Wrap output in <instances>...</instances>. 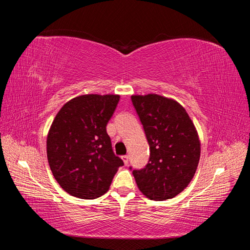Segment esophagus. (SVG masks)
I'll return each instance as SVG.
<instances>
[{
    "mask_svg": "<svg viewBox=\"0 0 250 250\" xmlns=\"http://www.w3.org/2000/svg\"><path fill=\"white\" fill-rule=\"evenodd\" d=\"M122 160H123L125 166H127V165H128V161H129V156H128V155H124V156H122Z\"/></svg>",
    "mask_w": 250,
    "mask_h": 250,
    "instance_id": "esophagus-1",
    "label": "esophagus"
}]
</instances>
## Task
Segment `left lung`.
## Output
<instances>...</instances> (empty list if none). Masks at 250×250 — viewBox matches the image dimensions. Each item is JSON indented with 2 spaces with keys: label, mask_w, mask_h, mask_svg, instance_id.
<instances>
[{
  "label": "left lung",
  "mask_w": 250,
  "mask_h": 250,
  "mask_svg": "<svg viewBox=\"0 0 250 250\" xmlns=\"http://www.w3.org/2000/svg\"><path fill=\"white\" fill-rule=\"evenodd\" d=\"M131 101L150 147L146 167L132 171L135 183L151 200L175 197L191 183L197 170L200 158L197 130L186 109L170 98L132 95Z\"/></svg>",
  "instance_id": "8db88e82"
}]
</instances>
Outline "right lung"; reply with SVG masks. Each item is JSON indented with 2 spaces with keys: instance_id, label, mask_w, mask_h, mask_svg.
I'll return each instance as SVG.
<instances>
[{
  "instance_id": "right-lung-1",
  "label": "right lung",
  "mask_w": 250,
  "mask_h": 250,
  "mask_svg": "<svg viewBox=\"0 0 250 250\" xmlns=\"http://www.w3.org/2000/svg\"><path fill=\"white\" fill-rule=\"evenodd\" d=\"M119 100V95H82L67 101L53 121L47 138L49 166L59 186L74 197L104 195L124 165L106 132Z\"/></svg>"
}]
</instances>
